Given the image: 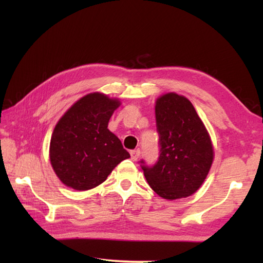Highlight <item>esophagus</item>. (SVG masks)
I'll return each mask as SVG.
<instances>
[{"mask_svg":"<svg viewBox=\"0 0 263 263\" xmlns=\"http://www.w3.org/2000/svg\"><path fill=\"white\" fill-rule=\"evenodd\" d=\"M131 154V159L133 161H137L139 156H140V149H136V150H132V152L130 153Z\"/></svg>","mask_w":263,"mask_h":263,"instance_id":"34e87169","label":"esophagus"}]
</instances>
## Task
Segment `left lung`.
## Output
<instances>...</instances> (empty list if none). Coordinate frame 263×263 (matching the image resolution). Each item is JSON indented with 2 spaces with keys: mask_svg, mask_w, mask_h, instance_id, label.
Wrapping results in <instances>:
<instances>
[{
  "mask_svg": "<svg viewBox=\"0 0 263 263\" xmlns=\"http://www.w3.org/2000/svg\"><path fill=\"white\" fill-rule=\"evenodd\" d=\"M155 113L160 152L154 166L140 160L144 176L161 198L189 197L203 183L214 160L209 133L191 102L175 92L159 97Z\"/></svg>",
  "mask_w": 263,
  "mask_h": 263,
  "instance_id": "1",
  "label": "left lung"
}]
</instances>
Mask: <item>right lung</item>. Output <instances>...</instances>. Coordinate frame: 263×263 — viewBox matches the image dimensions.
Masks as SVG:
<instances>
[{
  "instance_id": "right-lung-1",
  "label": "right lung",
  "mask_w": 263,
  "mask_h": 263,
  "mask_svg": "<svg viewBox=\"0 0 263 263\" xmlns=\"http://www.w3.org/2000/svg\"><path fill=\"white\" fill-rule=\"evenodd\" d=\"M121 105L100 92L78 100L61 117L49 144L55 174L66 186L86 191L102 184L115 166L130 157L107 126Z\"/></svg>"
}]
</instances>
